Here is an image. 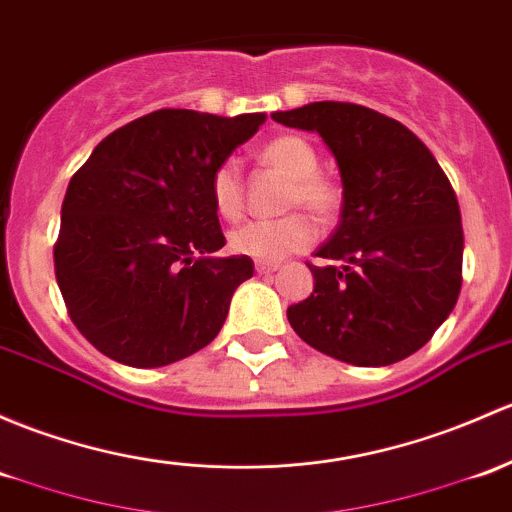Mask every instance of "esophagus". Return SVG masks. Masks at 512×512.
<instances>
[{
    "mask_svg": "<svg viewBox=\"0 0 512 512\" xmlns=\"http://www.w3.org/2000/svg\"><path fill=\"white\" fill-rule=\"evenodd\" d=\"M255 270H257V274H274L279 267L274 265V262H255Z\"/></svg>",
    "mask_w": 512,
    "mask_h": 512,
    "instance_id": "esophagus-1",
    "label": "esophagus"
}]
</instances>
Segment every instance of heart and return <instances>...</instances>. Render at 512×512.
<instances>
[{"mask_svg": "<svg viewBox=\"0 0 512 512\" xmlns=\"http://www.w3.org/2000/svg\"><path fill=\"white\" fill-rule=\"evenodd\" d=\"M260 159L292 179L287 206H304L319 218H331L338 208V188L326 176L316 174L319 157L306 139L294 134L274 137L260 149ZM211 201L215 213L225 220H238L245 208L242 171L235 159L215 166L211 176ZM314 223L304 213H289L274 220H252L230 233V250L257 262L284 260L292 252L304 250L314 240Z\"/></svg>", "mask_w": 512, "mask_h": 512, "instance_id": "heart-1", "label": "heart"}]
</instances>
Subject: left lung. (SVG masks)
<instances>
[{
  "label": "left lung",
  "mask_w": 512,
  "mask_h": 512,
  "mask_svg": "<svg viewBox=\"0 0 512 512\" xmlns=\"http://www.w3.org/2000/svg\"><path fill=\"white\" fill-rule=\"evenodd\" d=\"M316 132L343 184L341 223L309 265L314 292L289 306L301 341L351 365L380 368L424 346L461 292L464 228L434 154L402 122L353 102L272 112Z\"/></svg>",
  "instance_id": "obj_1"
}]
</instances>
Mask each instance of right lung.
Instances as JSON below:
<instances>
[{
    "instance_id": "add662e5",
    "label": "right lung",
    "mask_w": 512,
    "mask_h": 512,
    "mask_svg": "<svg viewBox=\"0 0 512 512\" xmlns=\"http://www.w3.org/2000/svg\"><path fill=\"white\" fill-rule=\"evenodd\" d=\"M262 122V112H149L107 134L73 174L56 279L71 321L107 358L159 368L218 336L255 265L213 255L225 238L211 176Z\"/></svg>"
}]
</instances>
